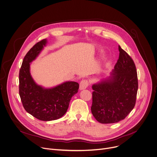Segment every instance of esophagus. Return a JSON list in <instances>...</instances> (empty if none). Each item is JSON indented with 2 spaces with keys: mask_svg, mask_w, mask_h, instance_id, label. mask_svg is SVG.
Here are the masks:
<instances>
[{
  "mask_svg": "<svg viewBox=\"0 0 157 157\" xmlns=\"http://www.w3.org/2000/svg\"><path fill=\"white\" fill-rule=\"evenodd\" d=\"M89 85V82L86 80H82L80 83V86H79V89L80 90H83L86 89Z\"/></svg>",
  "mask_w": 157,
  "mask_h": 157,
  "instance_id": "34e87169",
  "label": "esophagus"
}]
</instances>
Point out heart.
<instances>
[{"label": "heart", "mask_w": 157, "mask_h": 157, "mask_svg": "<svg viewBox=\"0 0 157 157\" xmlns=\"http://www.w3.org/2000/svg\"><path fill=\"white\" fill-rule=\"evenodd\" d=\"M109 65V63H106V64L105 65V67H104V69H103V71H105V69H107V68H108Z\"/></svg>", "instance_id": "1"}]
</instances>
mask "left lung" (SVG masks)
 <instances>
[{
  "instance_id": "1",
  "label": "left lung",
  "mask_w": 157,
  "mask_h": 157,
  "mask_svg": "<svg viewBox=\"0 0 157 157\" xmlns=\"http://www.w3.org/2000/svg\"><path fill=\"white\" fill-rule=\"evenodd\" d=\"M118 50V60L110 75L92 86L91 111L101 124L117 123L124 120L135 105L138 90L135 65L120 46Z\"/></svg>"
}]
</instances>
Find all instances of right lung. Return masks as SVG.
<instances>
[{"label": "right lung", "instance_id": "obj_1", "mask_svg": "<svg viewBox=\"0 0 157 157\" xmlns=\"http://www.w3.org/2000/svg\"><path fill=\"white\" fill-rule=\"evenodd\" d=\"M44 39L35 45L26 54L19 72V95L25 110L36 118L52 121L67 112L72 97L78 92L79 84L66 81L53 87L37 84L30 74V64L47 45Z\"/></svg>", "mask_w": 157, "mask_h": 157}]
</instances>
